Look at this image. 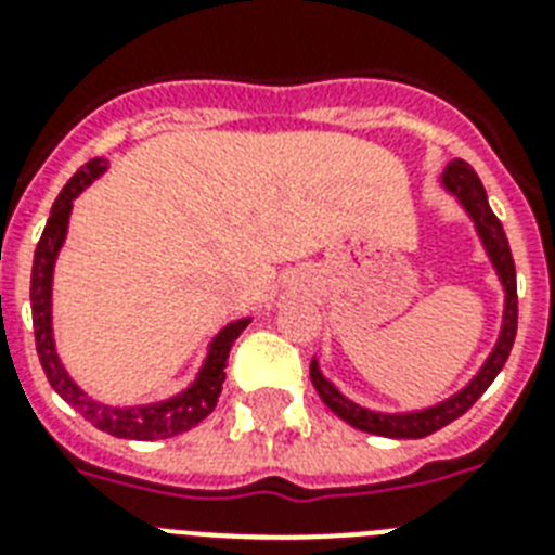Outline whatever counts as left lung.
<instances>
[{
  "mask_svg": "<svg viewBox=\"0 0 555 555\" xmlns=\"http://www.w3.org/2000/svg\"><path fill=\"white\" fill-rule=\"evenodd\" d=\"M443 181L457 198L464 201V207L469 209V216L475 218L478 224V233H481L487 250H490L492 261H495V270H499L501 282H504V291H507V311H504V331H501V339L492 357L487 360V365L481 369V374L469 383V386L455 395L447 403L435 405V409H426V412L417 414H377L369 412V409H360L351 400L339 395L337 388L331 386L328 379L322 377L320 369H317V360L311 363V379L313 388L320 391L322 403L328 405L331 412L339 414L343 421L357 426V429L369 431V435H383V438H426L431 431L443 429L447 423L457 421L461 414L469 412L475 405V400L490 388V383L499 377V371L507 363L509 351H513V343H516L518 331V291H516V261H513V253H509V242L504 227L495 218V212L490 209V201H487V192H483L481 178L475 176V169L466 164V160H455L452 167L443 172Z\"/></svg>",
  "mask_w": 555,
  "mask_h": 555,
  "instance_id": "obj_1",
  "label": "left lung"
}]
</instances>
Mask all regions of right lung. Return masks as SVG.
<instances>
[{
    "mask_svg": "<svg viewBox=\"0 0 555 555\" xmlns=\"http://www.w3.org/2000/svg\"><path fill=\"white\" fill-rule=\"evenodd\" d=\"M106 169V160L91 158L86 167L74 172V178L63 186V192L56 195L48 224L39 235L37 253H34V270H30V317H34V339H37V354L42 371H46L48 383L56 395L63 397L65 403H72L77 412L98 426L100 431H108L115 438H132V440H160L190 431L192 426H198L218 403L221 395V383H224V369L230 348L238 339L247 320H238L233 325H227L216 337L212 348H209L207 365L201 371V377L195 379V386L186 388L184 395L172 397L167 403L155 405H134V409H112V405L94 403L89 395H82L80 388L74 386L68 374L63 371L60 360H56L54 339H51V273H54L56 250L63 247L65 227H68V212H72V201L80 195L86 186L94 181Z\"/></svg>",
    "mask_w": 555,
    "mask_h": 555,
    "instance_id": "right-lung-1",
    "label": "right lung"
}]
</instances>
